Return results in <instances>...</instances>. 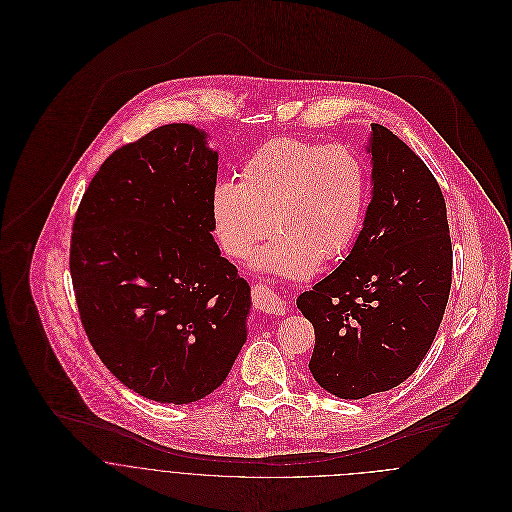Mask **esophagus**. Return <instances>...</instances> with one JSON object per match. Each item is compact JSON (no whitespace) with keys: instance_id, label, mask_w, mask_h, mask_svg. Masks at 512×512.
Wrapping results in <instances>:
<instances>
[{"instance_id":"obj_1","label":"esophagus","mask_w":512,"mask_h":512,"mask_svg":"<svg viewBox=\"0 0 512 512\" xmlns=\"http://www.w3.org/2000/svg\"><path fill=\"white\" fill-rule=\"evenodd\" d=\"M252 297H254V305L264 313H282L286 309L284 297L268 286H254Z\"/></svg>"}]
</instances>
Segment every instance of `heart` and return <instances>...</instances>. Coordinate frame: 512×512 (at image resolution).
<instances>
[{"mask_svg": "<svg viewBox=\"0 0 512 512\" xmlns=\"http://www.w3.org/2000/svg\"><path fill=\"white\" fill-rule=\"evenodd\" d=\"M366 197L365 165L353 149L276 140L244 161L238 183L220 181L213 189L211 217L220 248L238 260L276 228L280 236L256 254L252 268L297 282L349 252Z\"/></svg>", "mask_w": 512, "mask_h": 512, "instance_id": "1", "label": "heart"}]
</instances>
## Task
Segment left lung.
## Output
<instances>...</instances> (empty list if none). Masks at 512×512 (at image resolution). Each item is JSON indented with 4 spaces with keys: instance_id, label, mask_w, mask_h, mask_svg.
I'll list each match as a JSON object with an SVG mask.
<instances>
[{
    "instance_id": "obj_1",
    "label": "left lung",
    "mask_w": 512,
    "mask_h": 512,
    "mask_svg": "<svg viewBox=\"0 0 512 512\" xmlns=\"http://www.w3.org/2000/svg\"><path fill=\"white\" fill-rule=\"evenodd\" d=\"M370 128L363 230L341 266L295 301L315 329V382L345 400L386 392L418 368L451 288V238L436 177L390 130Z\"/></svg>"
}]
</instances>
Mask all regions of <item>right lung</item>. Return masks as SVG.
<instances>
[{
	"label": "right lung",
	"instance_id": "add662e5",
	"mask_svg": "<svg viewBox=\"0 0 512 512\" xmlns=\"http://www.w3.org/2000/svg\"><path fill=\"white\" fill-rule=\"evenodd\" d=\"M217 171L205 130L167 124L116 149L74 217L84 331L122 384L161 404L215 392L248 337L250 286L213 238Z\"/></svg>",
	"mask_w": 512,
	"mask_h": 512
}]
</instances>
